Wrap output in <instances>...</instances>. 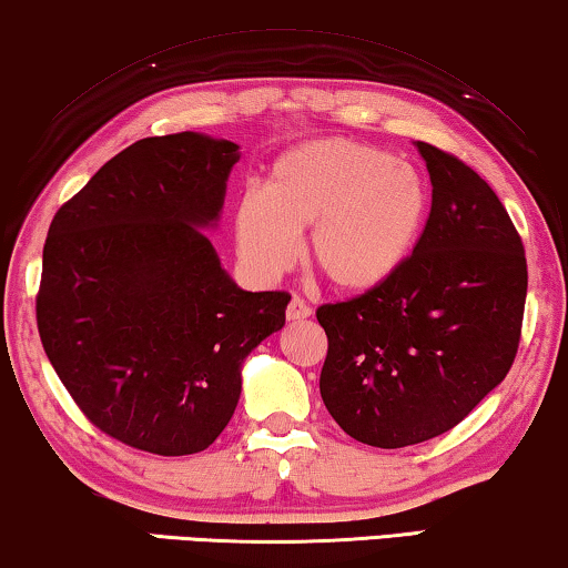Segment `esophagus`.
Listing matches in <instances>:
<instances>
[{
	"label": "esophagus",
	"instance_id": "esophagus-1",
	"mask_svg": "<svg viewBox=\"0 0 568 568\" xmlns=\"http://www.w3.org/2000/svg\"><path fill=\"white\" fill-rule=\"evenodd\" d=\"M312 314V310H310V304L304 302V300H300V296H294V300L290 302V307H286V320L290 322H300V320H307Z\"/></svg>",
	"mask_w": 568,
	"mask_h": 568
}]
</instances>
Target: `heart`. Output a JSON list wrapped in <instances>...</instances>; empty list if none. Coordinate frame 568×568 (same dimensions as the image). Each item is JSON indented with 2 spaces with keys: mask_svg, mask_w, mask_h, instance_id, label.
Masks as SVG:
<instances>
[{
  "mask_svg": "<svg viewBox=\"0 0 568 568\" xmlns=\"http://www.w3.org/2000/svg\"><path fill=\"white\" fill-rule=\"evenodd\" d=\"M429 187L416 168L355 139H317L274 162L266 193L233 213L239 256L261 282L292 268L307 234V261L345 294L390 282L422 239Z\"/></svg>",
  "mask_w": 568,
  "mask_h": 568,
  "instance_id": "heart-1",
  "label": "heart"
}]
</instances>
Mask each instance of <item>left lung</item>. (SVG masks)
<instances>
[{
  "instance_id": "obj_1",
  "label": "left lung",
  "mask_w": 568,
  "mask_h": 568,
  "mask_svg": "<svg viewBox=\"0 0 568 568\" xmlns=\"http://www.w3.org/2000/svg\"><path fill=\"white\" fill-rule=\"evenodd\" d=\"M432 213L404 268L378 290L322 304L320 394L353 439L398 449L455 429L516 361L528 292L520 235L479 174L416 142Z\"/></svg>"
}]
</instances>
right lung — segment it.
Returning <instances> with one entry per match:
<instances>
[{"label": "right lung", "mask_w": 568, "mask_h": 568, "mask_svg": "<svg viewBox=\"0 0 568 568\" xmlns=\"http://www.w3.org/2000/svg\"><path fill=\"white\" fill-rule=\"evenodd\" d=\"M239 144L146 136L52 217L38 329L78 408L162 457L211 447L239 406L248 353L292 296L246 292L203 233L221 221Z\"/></svg>", "instance_id": "obj_1"}]
</instances>
